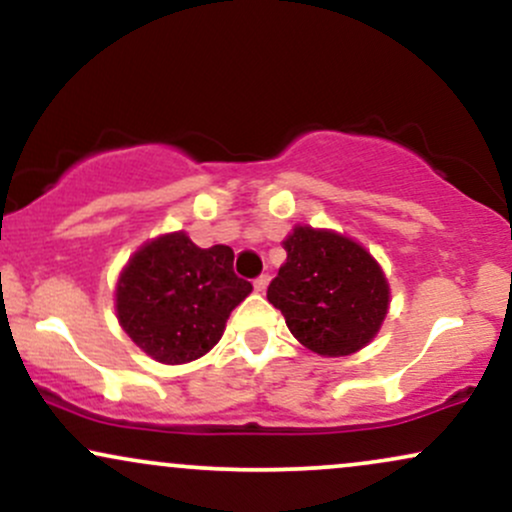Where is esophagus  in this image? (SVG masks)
I'll return each mask as SVG.
<instances>
[{
	"mask_svg": "<svg viewBox=\"0 0 512 512\" xmlns=\"http://www.w3.org/2000/svg\"><path fill=\"white\" fill-rule=\"evenodd\" d=\"M252 284H255V291L262 293L269 286V274H260L255 281H252Z\"/></svg>",
	"mask_w": 512,
	"mask_h": 512,
	"instance_id": "34e87169",
	"label": "esophagus"
}]
</instances>
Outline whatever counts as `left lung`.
Segmentation results:
<instances>
[{
	"label": "left lung",
	"mask_w": 512,
	"mask_h": 512,
	"mask_svg": "<svg viewBox=\"0 0 512 512\" xmlns=\"http://www.w3.org/2000/svg\"><path fill=\"white\" fill-rule=\"evenodd\" d=\"M286 264L267 298L293 337L320 356H349L375 337L387 315L383 269L354 240L296 226L284 240Z\"/></svg>",
	"instance_id": "8db88e82"
}]
</instances>
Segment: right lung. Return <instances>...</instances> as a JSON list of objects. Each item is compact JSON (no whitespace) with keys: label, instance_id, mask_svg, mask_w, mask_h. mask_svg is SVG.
<instances>
[{"label":"right lung","instance_id":"add662e5","mask_svg":"<svg viewBox=\"0 0 512 512\" xmlns=\"http://www.w3.org/2000/svg\"><path fill=\"white\" fill-rule=\"evenodd\" d=\"M252 291L233 272L228 245L199 248L170 233L134 252L117 281V320L161 363H187L221 339L228 315Z\"/></svg>","mask_w":512,"mask_h":512}]
</instances>
